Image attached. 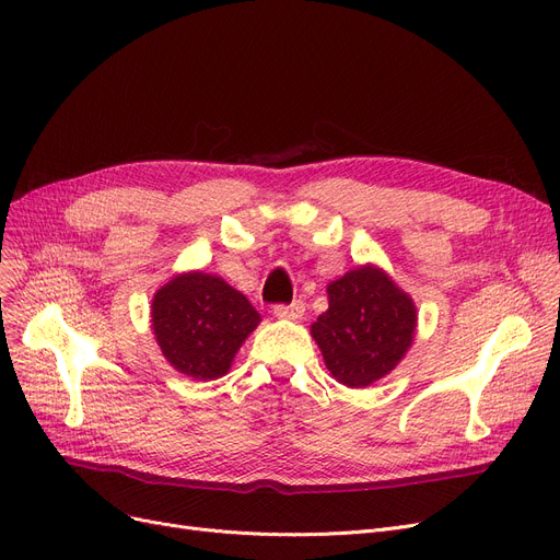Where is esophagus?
I'll return each mask as SVG.
<instances>
[{"instance_id":"1","label":"esophagus","mask_w":560,"mask_h":560,"mask_svg":"<svg viewBox=\"0 0 560 560\" xmlns=\"http://www.w3.org/2000/svg\"><path fill=\"white\" fill-rule=\"evenodd\" d=\"M273 315L278 319H287V322H299L305 315V303L303 301H294L289 305H276Z\"/></svg>"}]
</instances>
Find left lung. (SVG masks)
<instances>
[{
  "label": "left lung",
  "instance_id": "left-lung-1",
  "mask_svg": "<svg viewBox=\"0 0 560 560\" xmlns=\"http://www.w3.org/2000/svg\"><path fill=\"white\" fill-rule=\"evenodd\" d=\"M328 310L310 326L328 372L349 388L390 374L413 345V299L376 264H363L328 282Z\"/></svg>",
  "mask_w": 560,
  "mask_h": 560
}]
</instances>
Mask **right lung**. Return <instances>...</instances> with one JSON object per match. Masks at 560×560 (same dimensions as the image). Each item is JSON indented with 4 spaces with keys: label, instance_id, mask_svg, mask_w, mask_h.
Segmentation results:
<instances>
[{
    "label": "right lung",
    "instance_id": "obj_1",
    "mask_svg": "<svg viewBox=\"0 0 560 560\" xmlns=\"http://www.w3.org/2000/svg\"><path fill=\"white\" fill-rule=\"evenodd\" d=\"M259 322L238 289L205 271L176 273L151 301V330L165 361L195 382L228 374Z\"/></svg>",
    "mask_w": 560,
    "mask_h": 560
}]
</instances>
